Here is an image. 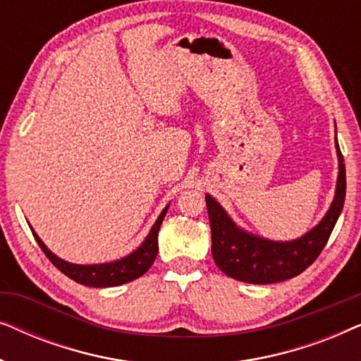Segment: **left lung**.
<instances>
[{"label":"left lung","instance_id":"1","mask_svg":"<svg viewBox=\"0 0 361 361\" xmlns=\"http://www.w3.org/2000/svg\"><path fill=\"white\" fill-rule=\"evenodd\" d=\"M335 147L338 157V176L332 204L312 230L295 240L274 241L246 231L235 224L214 197L205 194L212 230V255L216 266L226 276L250 284H273L300 274L317 259L342 214L347 190L343 156L340 152L337 136Z\"/></svg>","mask_w":361,"mask_h":361}]
</instances>
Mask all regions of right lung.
Here are the masks:
<instances>
[{"instance_id":"right-lung-1","label":"right lung","mask_w":361,"mask_h":361,"mask_svg":"<svg viewBox=\"0 0 361 361\" xmlns=\"http://www.w3.org/2000/svg\"><path fill=\"white\" fill-rule=\"evenodd\" d=\"M169 209V204L164 207V210L161 212V215L157 216L154 225L151 226L149 233L145 238V241L137 246L135 251H131L130 255L123 256L120 259L108 261V263H97V264H75L68 263V261L59 258L57 255H54L51 250L44 245V241L39 238L36 231H31L36 238L37 245L41 246L44 255L47 256L49 261L56 266L59 271H62L63 274L75 281L78 284L90 286V288H113V286H121L135 281L146 273L154 263L156 255H157V233H159L161 224L164 220Z\"/></svg>"}]
</instances>
